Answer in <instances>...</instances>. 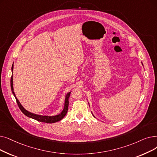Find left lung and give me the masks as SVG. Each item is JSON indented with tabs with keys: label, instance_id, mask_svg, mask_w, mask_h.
I'll use <instances>...</instances> for the list:
<instances>
[{
	"label": "left lung",
	"instance_id": "8db88e82",
	"mask_svg": "<svg viewBox=\"0 0 157 157\" xmlns=\"http://www.w3.org/2000/svg\"><path fill=\"white\" fill-rule=\"evenodd\" d=\"M141 63H142V62H141ZM142 65H143V63H142ZM88 105H89V103H88ZM89 106H90V105H89Z\"/></svg>",
	"mask_w": 157,
	"mask_h": 157
}]
</instances>
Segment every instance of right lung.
<instances>
[{
	"mask_svg": "<svg viewBox=\"0 0 157 157\" xmlns=\"http://www.w3.org/2000/svg\"><path fill=\"white\" fill-rule=\"evenodd\" d=\"M13 63L12 65V67H11V72H12V75H11V91L12 93L14 95L17 103L18 105L19 108L20 109V110L22 112V113L26 115L27 117H28L29 118L35 119L38 121L40 122H46V123H54V122H56L59 121L60 120H62L65 116V115L67 113L68 111V108H69V98L70 97V95L71 92H68L65 97V102H64V106L63 108V110L60 112V113L56 115H52V116H50V115H38V114H35L31 113L29 111H28L24 108V106L21 105V103H20V101H18V99L17 98L14 92V88H13Z\"/></svg>",
	"mask_w": 157,
	"mask_h": 157,
	"instance_id": "add662e5",
	"label": "right lung"
}]
</instances>
